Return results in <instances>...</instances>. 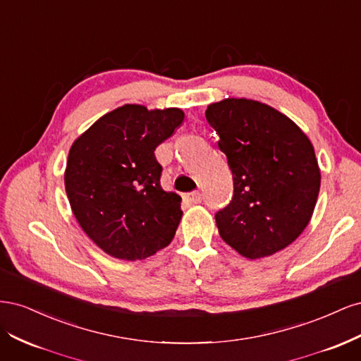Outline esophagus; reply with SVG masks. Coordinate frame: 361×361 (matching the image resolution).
<instances>
[{
	"label": "esophagus",
	"mask_w": 361,
	"mask_h": 361,
	"mask_svg": "<svg viewBox=\"0 0 361 361\" xmlns=\"http://www.w3.org/2000/svg\"><path fill=\"white\" fill-rule=\"evenodd\" d=\"M185 199H187V202H190L192 204H197L202 202V194L199 191H194V192H190L185 195Z\"/></svg>",
	"instance_id": "esophagus-1"
}]
</instances>
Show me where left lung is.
Masks as SVG:
<instances>
[{
  "instance_id": "1",
  "label": "left lung",
  "mask_w": 361,
  "mask_h": 361,
  "mask_svg": "<svg viewBox=\"0 0 361 361\" xmlns=\"http://www.w3.org/2000/svg\"><path fill=\"white\" fill-rule=\"evenodd\" d=\"M204 116L233 176V199L215 215L220 236L250 260L276 255L302 233L318 200L312 141L288 116L245 97L207 105Z\"/></svg>"
}]
</instances>
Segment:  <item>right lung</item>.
<instances>
[{"label": "right lung", "instance_id": "obj_1", "mask_svg": "<svg viewBox=\"0 0 361 361\" xmlns=\"http://www.w3.org/2000/svg\"><path fill=\"white\" fill-rule=\"evenodd\" d=\"M183 118L180 108L125 104L72 143L64 170L71 209L85 235L111 257L146 259L174 238L182 199L162 190L155 149Z\"/></svg>", "mask_w": 361, "mask_h": 361}]
</instances>
